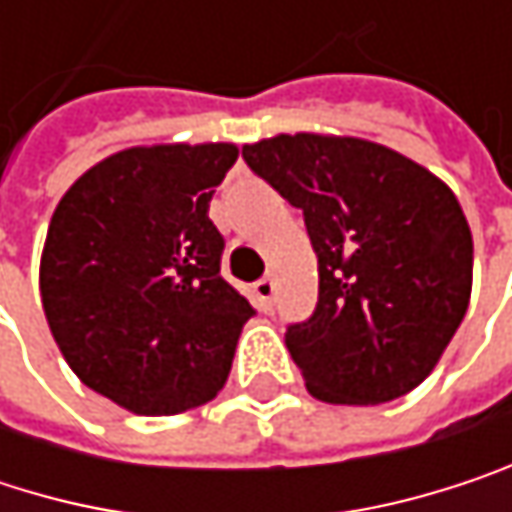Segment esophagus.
I'll return each mask as SVG.
<instances>
[{"instance_id": "obj_1", "label": "esophagus", "mask_w": 512, "mask_h": 512, "mask_svg": "<svg viewBox=\"0 0 512 512\" xmlns=\"http://www.w3.org/2000/svg\"><path fill=\"white\" fill-rule=\"evenodd\" d=\"M272 296H275V278L272 275H263L260 281H255V299L260 308H269L272 305Z\"/></svg>"}]
</instances>
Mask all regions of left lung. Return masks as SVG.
<instances>
[{
	"mask_svg": "<svg viewBox=\"0 0 512 512\" xmlns=\"http://www.w3.org/2000/svg\"><path fill=\"white\" fill-rule=\"evenodd\" d=\"M243 159L302 210L317 252V308L284 332L308 391L350 406L409 394L468 311L474 246L457 195L364 139L275 136Z\"/></svg>",
	"mask_w": 512,
	"mask_h": 512,
	"instance_id": "8db88e82",
	"label": "left lung"
}]
</instances>
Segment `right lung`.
<instances>
[{
  "label": "right lung",
  "mask_w": 512,
  "mask_h": 512,
  "mask_svg": "<svg viewBox=\"0 0 512 512\" xmlns=\"http://www.w3.org/2000/svg\"><path fill=\"white\" fill-rule=\"evenodd\" d=\"M234 145L130 148L88 168L58 201L41 302L70 370L136 415L213 400L255 308L222 278L213 189Z\"/></svg>",
  "instance_id": "obj_1"
}]
</instances>
